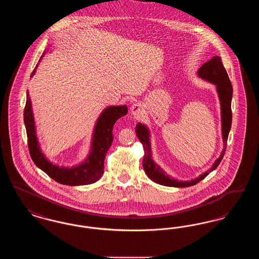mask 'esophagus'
<instances>
[{
	"mask_svg": "<svg viewBox=\"0 0 259 259\" xmlns=\"http://www.w3.org/2000/svg\"><path fill=\"white\" fill-rule=\"evenodd\" d=\"M131 112L133 115H141L143 112H144V109H143V106L140 104V103H136L134 105H132L131 107Z\"/></svg>",
	"mask_w": 259,
	"mask_h": 259,
	"instance_id": "34e87169",
	"label": "esophagus"
}]
</instances>
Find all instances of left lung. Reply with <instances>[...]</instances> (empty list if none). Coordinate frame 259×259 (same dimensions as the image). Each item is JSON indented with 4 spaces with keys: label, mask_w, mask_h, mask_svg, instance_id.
Returning <instances> with one entry per match:
<instances>
[{
    "label": "left lung",
    "mask_w": 259,
    "mask_h": 259,
    "mask_svg": "<svg viewBox=\"0 0 259 259\" xmlns=\"http://www.w3.org/2000/svg\"><path fill=\"white\" fill-rule=\"evenodd\" d=\"M198 75L209 82H212L217 85L218 93L221 99L222 105V136H223V143L224 148L222 150V155L220 158L214 162L213 166L209 171L204 172L195 180H191L190 182H179L177 180L171 179L168 175L161 169L158 165H156L151 159V150H150V144H149V134L148 128L145 125L137 124L136 126V134L140 142L143 144L145 156L143 160V166L145 172L148 175V178L156 184L165 186H172V187H187L191 185H195L203 179H205L210 171L214 170L221 163L227 146V139L229 135V131L232 124V110H231V100L233 94V88L231 81L229 79L228 74L223 67L222 59L220 56H213L210 60L204 63L200 69L198 70Z\"/></svg>",
    "instance_id": "8db88e82"
}]
</instances>
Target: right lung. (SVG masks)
I'll list each match as a JSON object with an SVG mask.
<instances>
[{
  "instance_id": "add662e5",
  "label": "right lung",
  "mask_w": 259,
  "mask_h": 259,
  "mask_svg": "<svg viewBox=\"0 0 259 259\" xmlns=\"http://www.w3.org/2000/svg\"><path fill=\"white\" fill-rule=\"evenodd\" d=\"M46 51L41 55L40 59L44 57ZM36 68L34 69L31 76L35 73ZM127 113V107H110L103 111L99 117L94 130L92 149L84 163L80 164L74 168H60L53 165L52 163L46 159L45 155L41 153L37 141L35 124L33 112L31 109V100L29 93L27 91L26 105L24 108V123L27 133V142L29 152L32 160L37 167L48 174L52 180L55 182L66 185H85L93 184L97 182L104 172V160L106 154L111 148L113 140L112 128L118 118Z\"/></svg>"
}]
</instances>
